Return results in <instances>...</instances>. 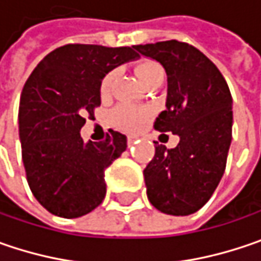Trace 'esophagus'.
Segmentation results:
<instances>
[{"label":"esophagus","mask_w":261,"mask_h":261,"mask_svg":"<svg viewBox=\"0 0 261 261\" xmlns=\"http://www.w3.org/2000/svg\"><path fill=\"white\" fill-rule=\"evenodd\" d=\"M137 136L136 134H130V136H127V140H128V144H133V143H136L137 142Z\"/></svg>","instance_id":"34e87169"}]
</instances>
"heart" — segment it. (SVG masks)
I'll use <instances>...</instances> for the list:
<instances>
[{"label": "heart", "mask_w": 261, "mask_h": 261, "mask_svg": "<svg viewBox=\"0 0 261 261\" xmlns=\"http://www.w3.org/2000/svg\"><path fill=\"white\" fill-rule=\"evenodd\" d=\"M136 73L140 77L144 85H150L153 83L158 77L164 75V68L156 63V61H150L146 60L142 61L140 64H137L136 67ZM117 77V71L112 70L109 73L105 74V77L102 79L100 86H99V92L100 96L108 97L112 86H114V80ZM152 111L147 107H139V105H130V103H122L118 105L117 108L111 112V121L115 127H118L121 130H136L142 125L143 122H146L147 119L150 118Z\"/></svg>", "instance_id": "b5f03b06"}]
</instances>
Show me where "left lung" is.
I'll list each match as a JSON object with an SVG mask.
<instances>
[{
  "instance_id": "1",
  "label": "left lung",
  "mask_w": 261,
  "mask_h": 261,
  "mask_svg": "<svg viewBox=\"0 0 261 261\" xmlns=\"http://www.w3.org/2000/svg\"><path fill=\"white\" fill-rule=\"evenodd\" d=\"M134 48L162 64L168 75L166 109L154 130L179 137L174 149L154 147L143 171L147 197L162 213L187 216L209 201L225 172L232 96L218 67L190 43L172 39Z\"/></svg>"
}]
</instances>
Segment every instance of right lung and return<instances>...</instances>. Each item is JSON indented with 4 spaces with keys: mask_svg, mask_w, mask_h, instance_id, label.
Here are the masks:
<instances>
[{
    "mask_svg": "<svg viewBox=\"0 0 261 261\" xmlns=\"http://www.w3.org/2000/svg\"><path fill=\"white\" fill-rule=\"evenodd\" d=\"M137 57L134 46L68 43L29 75L18 108L21 158L33 196L52 215L73 219L103 201L105 169L127 149V137L109 130L102 142L85 143L80 130L100 107L105 74Z\"/></svg>",
    "mask_w": 261,
    "mask_h": 261,
    "instance_id": "right-lung-1",
    "label": "right lung"
}]
</instances>
